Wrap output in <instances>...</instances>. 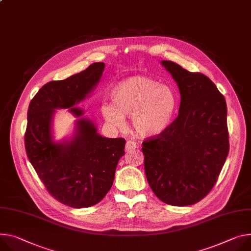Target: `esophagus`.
Wrapping results in <instances>:
<instances>
[{
    "mask_svg": "<svg viewBox=\"0 0 251 251\" xmlns=\"http://www.w3.org/2000/svg\"><path fill=\"white\" fill-rule=\"evenodd\" d=\"M136 148H138V145H137V143H136V142H134L132 140H129V141L126 142L125 149L127 151H130V150H133V149H136Z\"/></svg>",
    "mask_w": 251,
    "mask_h": 251,
    "instance_id": "1",
    "label": "esophagus"
}]
</instances>
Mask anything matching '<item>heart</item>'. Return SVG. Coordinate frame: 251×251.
<instances>
[{"mask_svg":"<svg viewBox=\"0 0 251 251\" xmlns=\"http://www.w3.org/2000/svg\"><path fill=\"white\" fill-rule=\"evenodd\" d=\"M111 98L113 105L102 106L104 118L120 128L124 126V117H132L135 132L142 137L161 134L176 109V97L170 87L142 76L120 82L113 89Z\"/></svg>","mask_w":251,"mask_h":251,"instance_id":"obj_1","label":"heart"}]
</instances>
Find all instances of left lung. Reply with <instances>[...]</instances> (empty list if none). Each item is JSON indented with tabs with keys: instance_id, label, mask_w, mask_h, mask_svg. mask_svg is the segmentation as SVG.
I'll list each match as a JSON object with an SVG mask.
<instances>
[{
	"instance_id": "left-lung-1",
	"label": "left lung",
	"mask_w": 251,
	"mask_h": 251,
	"mask_svg": "<svg viewBox=\"0 0 251 251\" xmlns=\"http://www.w3.org/2000/svg\"><path fill=\"white\" fill-rule=\"evenodd\" d=\"M181 96L177 118L142 144L154 194L173 206L192 205L216 183L229 151L227 107L215 84L171 61H161Z\"/></svg>"
}]
</instances>
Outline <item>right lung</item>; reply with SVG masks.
<instances>
[{
    "instance_id": "right-lung-1",
    "label": "right lung",
    "mask_w": 251,
    "mask_h": 251,
    "mask_svg": "<svg viewBox=\"0 0 251 251\" xmlns=\"http://www.w3.org/2000/svg\"><path fill=\"white\" fill-rule=\"evenodd\" d=\"M104 68V63H94L65 80L45 84L28 109L25 147L29 160L48 192L73 208L93 206L105 197L126 141L105 138L93 121L79 118L73 137L55 142L52 121L56 109H70L76 117L83 115L84 111L74 105L92 92Z\"/></svg>"
}]
</instances>
